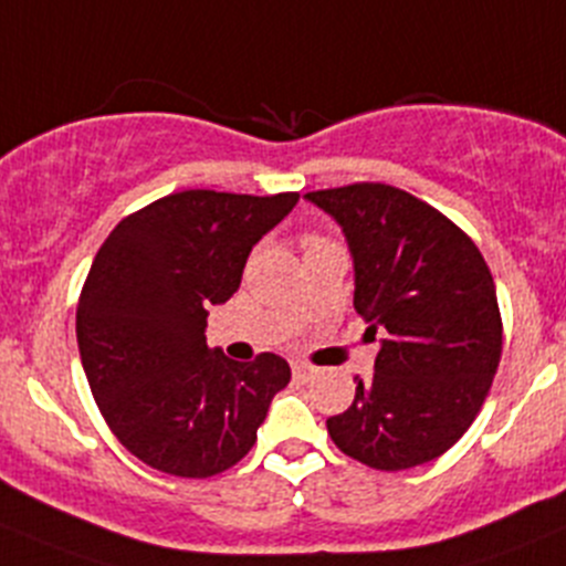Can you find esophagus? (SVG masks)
I'll return each instance as SVG.
<instances>
[{"mask_svg":"<svg viewBox=\"0 0 566 566\" xmlns=\"http://www.w3.org/2000/svg\"><path fill=\"white\" fill-rule=\"evenodd\" d=\"M312 373H315V370H312L310 365H304V361H295V365H293V378H295V381H310Z\"/></svg>","mask_w":566,"mask_h":566,"instance_id":"esophagus-1","label":"esophagus"}]
</instances>
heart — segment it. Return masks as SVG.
<instances>
[{"mask_svg": "<svg viewBox=\"0 0 566 566\" xmlns=\"http://www.w3.org/2000/svg\"><path fill=\"white\" fill-rule=\"evenodd\" d=\"M317 240H321V238H315V234H310V238H304V243L312 245V243H317Z\"/></svg>", "mask_w": 566, "mask_h": 566, "instance_id": "1", "label": "heart"}]
</instances>
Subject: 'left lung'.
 <instances>
[{
  "label": "left lung",
  "instance_id": "8db88e82",
  "mask_svg": "<svg viewBox=\"0 0 566 566\" xmlns=\"http://www.w3.org/2000/svg\"><path fill=\"white\" fill-rule=\"evenodd\" d=\"M343 227L354 310L381 337L373 378L326 420L334 446L373 470L442 457L473 426L503 348L492 273L479 245L426 201L381 182L306 193Z\"/></svg>",
  "mask_w": 566,
  "mask_h": 566
}]
</instances>
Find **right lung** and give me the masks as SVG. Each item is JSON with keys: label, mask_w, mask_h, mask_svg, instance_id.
Instances as JSON below:
<instances>
[{"label": "right lung", "mask_w": 566, "mask_h": 566, "mask_svg": "<svg viewBox=\"0 0 566 566\" xmlns=\"http://www.w3.org/2000/svg\"><path fill=\"white\" fill-rule=\"evenodd\" d=\"M298 193L182 190L126 216L93 260L76 343L98 411L120 446L179 479H210L254 448L290 365L207 348L212 304L232 298L251 249Z\"/></svg>", "instance_id": "right-lung-1"}]
</instances>
